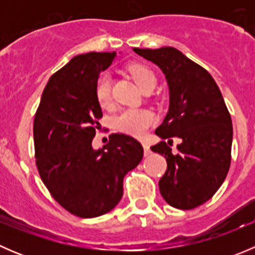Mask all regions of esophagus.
I'll return each instance as SVG.
<instances>
[{"label":"esophagus","instance_id":"1","mask_svg":"<svg viewBox=\"0 0 255 255\" xmlns=\"http://www.w3.org/2000/svg\"><path fill=\"white\" fill-rule=\"evenodd\" d=\"M142 144H143V149H144V155H145V156L149 155V154H150V148H149L148 143L143 142Z\"/></svg>","mask_w":255,"mask_h":255}]
</instances>
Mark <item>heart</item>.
<instances>
[{
	"mask_svg": "<svg viewBox=\"0 0 255 255\" xmlns=\"http://www.w3.org/2000/svg\"><path fill=\"white\" fill-rule=\"evenodd\" d=\"M129 74L139 89L144 91L150 86H155L156 78L153 71L142 64H133L129 66ZM96 100L101 107L110 106L112 101V79L110 74L105 73L99 76L95 86ZM155 121V117L148 110L126 109L115 117V126L122 132L134 137H140Z\"/></svg>",
	"mask_w": 255,
	"mask_h": 255,
	"instance_id": "b5f03b06",
	"label": "heart"
}]
</instances>
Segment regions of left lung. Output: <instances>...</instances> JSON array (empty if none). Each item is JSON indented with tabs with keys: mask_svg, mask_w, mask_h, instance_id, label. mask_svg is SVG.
<instances>
[{
	"mask_svg": "<svg viewBox=\"0 0 255 255\" xmlns=\"http://www.w3.org/2000/svg\"><path fill=\"white\" fill-rule=\"evenodd\" d=\"M133 50L156 64L169 85L168 115L155 130L168 143L161 140L151 146L168 163L159 190L170 206L191 210L216 194L230 170L231 115L212 76L180 50L173 47ZM173 137L180 140L176 152L171 151Z\"/></svg>",
	"mask_w": 255,
	"mask_h": 255,
	"instance_id": "obj_1",
	"label": "left lung"
}]
</instances>
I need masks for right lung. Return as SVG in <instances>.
<instances>
[{"instance_id": "1", "label": "right lung", "mask_w": 255, "mask_h": 255, "mask_svg": "<svg viewBox=\"0 0 255 255\" xmlns=\"http://www.w3.org/2000/svg\"><path fill=\"white\" fill-rule=\"evenodd\" d=\"M116 53L74 56L49 79L34 116L35 164L56 202L73 215L92 218L110 212L123 195V179L143 158L142 144L113 133L92 148L102 117L95 95L99 74Z\"/></svg>"}]
</instances>
